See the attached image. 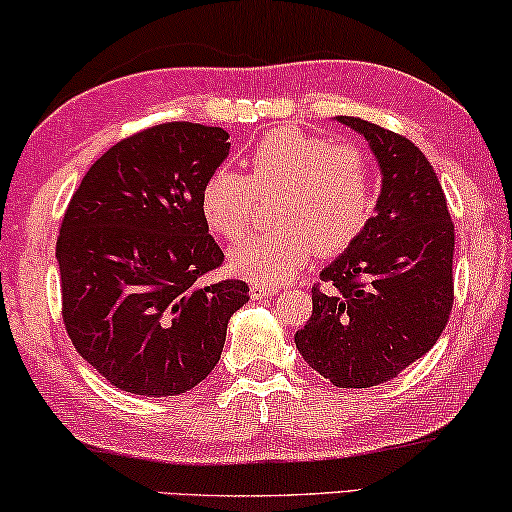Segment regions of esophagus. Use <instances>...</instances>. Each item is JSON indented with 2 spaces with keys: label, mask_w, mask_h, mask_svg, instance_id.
I'll use <instances>...</instances> for the list:
<instances>
[{
  "label": "esophagus",
  "mask_w": 512,
  "mask_h": 512,
  "mask_svg": "<svg viewBox=\"0 0 512 512\" xmlns=\"http://www.w3.org/2000/svg\"><path fill=\"white\" fill-rule=\"evenodd\" d=\"M277 289L275 287H263V284H254L251 287V298H263V296H275Z\"/></svg>",
  "instance_id": "obj_1"
}]
</instances>
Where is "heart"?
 Listing matches in <instances>:
<instances>
[{
    "mask_svg": "<svg viewBox=\"0 0 512 512\" xmlns=\"http://www.w3.org/2000/svg\"><path fill=\"white\" fill-rule=\"evenodd\" d=\"M275 195L277 228L237 242L228 254L230 268L258 284L291 280L315 249H348L374 214V171L357 145L277 129L251 148L249 176L218 167L207 178L199 211L211 232L237 240L249 230L256 199Z\"/></svg>",
    "mask_w": 512,
    "mask_h": 512,
    "instance_id": "1",
    "label": "heart"
}]
</instances>
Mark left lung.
<instances>
[{
  "label": "left lung",
  "mask_w": 512,
  "mask_h": 512,
  "mask_svg": "<svg viewBox=\"0 0 512 512\" xmlns=\"http://www.w3.org/2000/svg\"><path fill=\"white\" fill-rule=\"evenodd\" d=\"M364 136L381 167L376 214L320 272L298 353L338 388H371L433 348L454 303V223L435 169L409 138L360 117H336Z\"/></svg>",
  "instance_id": "obj_1"
}]
</instances>
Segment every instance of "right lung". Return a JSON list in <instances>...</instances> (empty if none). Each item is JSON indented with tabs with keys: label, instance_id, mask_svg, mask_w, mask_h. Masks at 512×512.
Returning <instances> with one entry per match:
<instances>
[{
	"label": "right lung",
	"instance_id": "add662e5",
	"mask_svg": "<svg viewBox=\"0 0 512 512\" xmlns=\"http://www.w3.org/2000/svg\"><path fill=\"white\" fill-rule=\"evenodd\" d=\"M228 152L218 126H150L96 159L70 199L56 242L63 320L77 353L119 390L195 388L249 301L242 280L199 282L223 263L199 195Z\"/></svg>",
	"mask_w": 512,
	"mask_h": 512
}]
</instances>
